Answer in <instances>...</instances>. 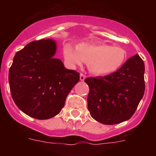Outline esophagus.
Here are the masks:
<instances>
[{
    "label": "esophagus",
    "instance_id": "34e87169",
    "mask_svg": "<svg viewBox=\"0 0 156 156\" xmlns=\"http://www.w3.org/2000/svg\"><path fill=\"white\" fill-rule=\"evenodd\" d=\"M86 79V76L83 75V74L80 73V80L81 81H84V80Z\"/></svg>",
    "mask_w": 156,
    "mask_h": 156
}]
</instances>
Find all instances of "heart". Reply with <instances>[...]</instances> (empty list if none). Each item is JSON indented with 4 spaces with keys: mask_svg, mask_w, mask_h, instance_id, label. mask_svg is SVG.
I'll list each match as a JSON object with an SVG mask.
<instances>
[{
    "mask_svg": "<svg viewBox=\"0 0 156 156\" xmlns=\"http://www.w3.org/2000/svg\"><path fill=\"white\" fill-rule=\"evenodd\" d=\"M63 57L72 67L87 62L88 69L97 76H106L117 72L124 64L126 51L107 44L81 43L74 49L67 44L62 50Z\"/></svg>",
    "mask_w": 156,
    "mask_h": 156,
    "instance_id": "1",
    "label": "heart"
}]
</instances>
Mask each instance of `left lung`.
Here are the masks:
<instances>
[{
	"instance_id": "obj_1",
	"label": "left lung",
	"mask_w": 156,
	"mask_h": 156,
	"mask_svg": "<svg viewBox=\"0 0 156 156\" xmlns=\"http://www.w3.org/2000/svg\"><path fill=\"white\" fill-rule=\"evenodd\" d=\"M144 64L138 55L108 76L85 79L90 88L87 108L91 117L105 125L131 118L144 96Z\"/></svg>"
}]
</instances>
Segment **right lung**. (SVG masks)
<instances>
[{"mask_svg": "<svg viewBox=\"0 0 156 156\" xmlns=\"http://www.w3.org/2000/svg\"><path fill=\"white\" fill-rule=\"evenodd\" d=\"M57 45L52 39L29 43L16 54L8 81L19 109L37 119L55 116L64 107L67 95L80 80V73L67 69L53 57Z\"/></svg>", "mask_w": 156, "mask_h": 156, "instance_id": "1", "label": "right lung"}]
</instances>
